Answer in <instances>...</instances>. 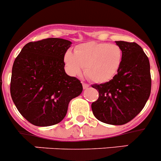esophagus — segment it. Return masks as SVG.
Returning a JSON list of instances; mask_svg holds the SVG:
<instances>
[{"mask_svg": "<svg viewBox=\"0 0 161 161\" xmlns=\"http://www.w3.org/2000/svg\"><path fill=\"white\" fill-rule=\"evenodd\" d=\"M82 86H83V89H87L89 86H90L89 84L85 83V82H82Z\"/></svg>", "mask_w": 161, "mask_h": 161, "instance_id": "esophagus-1", "label": "esophagus"}]
</instances>
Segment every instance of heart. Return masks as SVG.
I'll return each mask as SVG.
<instances>
[{
	"mask_svg": "<svg viewBox=\"0 0 161 161\" xmlns=\"http://www.w3.org/2000/svg\"><path fill=\"white\" fill-rule=\"evenodd\" d=\"M123 58V49L118 45L89 42L78 45L74 53L66 51L64 61L71 75H79L84 68L86 75L92 82L105 83L118 73Z\"/></svg>",
	"mask_w": 161,
	"mask_h": 161,
	"instance_id": "b5f03b06",
	"label": "heart"
}]
</instances>
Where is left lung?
Wrapping results in <instances>:
<instances>
[{
	"instance_id": "1",
	"label": "left lung",
	"mask_w": 161,
	"mask_h": 161,
	"mask_svg": "<svg viewBox=\"0 0 161 161\" xmlns=\"http://www.w3.org/2000/svg\"><path fill=\"white\" fill-rule=\"evenodd\" d=\"M122 48L123 63L109 82L94 84L99 97L92 103L94 116L103 123L123 125L144 108L151 92L150 65L147 56L135 42H115Z\"/></svg>"
}]
</instances>
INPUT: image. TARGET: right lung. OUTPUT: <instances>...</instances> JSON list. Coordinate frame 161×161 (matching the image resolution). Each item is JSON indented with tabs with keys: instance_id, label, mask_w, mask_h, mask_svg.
Returning a JSON list of instances; mask_svg holds the SVG:
<instances>
[{
	"instance_id": "obj_1",
	"label": "right lung",
	"mask_w": 161,
	"mask_h": 161,
	"mask_svg": "<svg viewBox=\"0 0 161 161\" xmlns=\"http://www.w3.org/2000/svg\"><path fill=\"white\" fill-rule=\"evenodd\" d=\"M71 42L50 37L23 46L14 61L10 92L22 115L38 127L63 120L71 99L81 94L82 85L64 71V56Z\"/></svg>"
}]
</instances>
